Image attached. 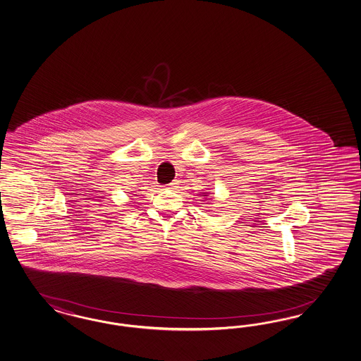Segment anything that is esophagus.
Listing matches in <instances>:
<instances>
[{
	"label": "esophagus",
	"instance_id": "1",
	"mask_svg": "<svg viewBox=\"0 0 361 361\" xmlns=\"http://www.w3.org/2000/svg\"><path fill=\"white\" fill-rule=\"evenodd\" d=\"M178 183H180L178 180H175V181H172V183L168 185V188H169V189H176V188L178 186Z\"/></svg>",
	"mask_w": 361,
	"mask_h": 361
}]
</instances>
